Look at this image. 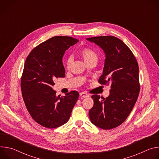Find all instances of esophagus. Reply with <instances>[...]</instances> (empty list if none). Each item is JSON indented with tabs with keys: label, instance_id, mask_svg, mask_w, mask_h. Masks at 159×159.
<instances>
[{
	"label": "esophagus",
	"instance_id": "1",
	"mask_svg": "<svg viewBox=\"0 0 159 159\" xmlns=\"http://www.w3.org/2000/svg\"><path fill=\"white\" fill-rule=\"evenodd\" d=\"M80 96L82 97V98H89V95L87 94V93L83 92V93H80Z\"/></svg>",
	"mask_w": 159,
	"mask_h": 159
}]
</instances>
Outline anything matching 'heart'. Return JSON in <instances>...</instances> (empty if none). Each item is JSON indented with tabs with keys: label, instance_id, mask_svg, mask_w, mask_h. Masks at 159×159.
Listing matches in <instances>:
<instances>
[{
	"label": "heart",
	"instance_id": "b5f03b06",
	"mask_svg": "<svg viewBox=\"0 0 159 159\" xmlns=\"http://www.w3.org/2000/svg\"><path fill=\"white\" fill-rule=\"evenodd\" d=\"M79 55L84 60L85 63L89 62H95L96 63L98 60V55L92 49L90 48H84L81 50L79 52ZM71 63V58H69L66 61V66L68 69H69L70 65Z\"/></svg>",
	"mask_w": 159,
	"mask_h": 159
}]
</instances>
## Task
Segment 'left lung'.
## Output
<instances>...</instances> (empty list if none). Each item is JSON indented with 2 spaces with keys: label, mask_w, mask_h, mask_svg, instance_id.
I'll return each instance as SVG.
<instances>
[{
  "label": "left lung",
  "mask_w": 159,
  "mask_h": 159,
  "mask_svg": "<svg viewBox=\"0 0 159 159\" xmlns=\"http://www.w3.org/2000/svg\"><path fill=\"white\" fill-rule=\"evenodd\" d=\"M105 54L101 84H110L108 97L92 96L94 106L89 111L90 121L103 129L115 128L130 114L140 92L139 65L130 49L119 38L102 36L86 38Z\"/></svg>",
  "instance_id": "8db88e82"
}]
</instances>
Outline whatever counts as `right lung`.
Instances as JSON below:
<instances>
[{
	"mask_svg": "<svg viewBox=\"0 0 159 159\" xmlns=\"http://www.w3.org/2000/svg\"><path fill=\"white\" fill-rule=\"evenodd\" d=\"M77 42L72 37H53L34 48L26 60L20 82L22 98L33 119L45 128L65 124L79 98L75 90L60 96L52 89L53 80L65 75V51Z\"/></svg>",
	"mask_w": 159,
	"mask_h": 159,
	"instance_id": "right-lung-1",
	"label": "right lung"
}]
</instances>
